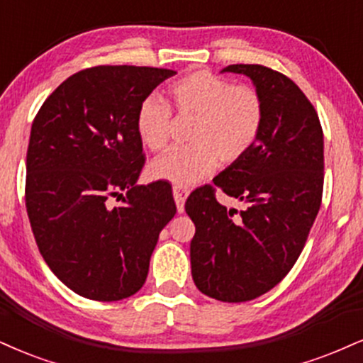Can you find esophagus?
I'll use <instances>...</instances> for the list:
<instances>
[{
    "instance_id": "obj_1",
    "label": "esophagus",
    "mask_w": 363,
    "mask_h": 363,
    "mask_svg": "<svg viewBox=\"0 0 363 363\" xmlns=\"http://www.w3.org/2000/svg\"><path fill=\"white\" fill-rule=\"evenodd\" d=\"M187 194H189V189H187V187L174 186V199H176L179 213L184 211V201L187 198Z\"/></svg>"
}]
</instances>
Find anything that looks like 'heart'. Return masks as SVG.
I'll list each match as a JSON object with an SVG mask.
<instances>
[{
    "mask_svg": "<svg viewBox=\"0 0 363 363\" xmlns=\"http://www.w3.org/2000/svg\"><path fill=\"white\" fill-rule=\"evenodd\" d=\"M179 116H193L191 145L176 147L150 165L155 179L177 186L193 184L211 174L218 165L237 164L252 150L260 137L265 104L259 91L247 84H233L209 71H194L169 86ZM140 142L148 150L160 152L169 145L172 111L159 96H148L135 115Z\"/></svg>",
    "mask_w": 363,
    "mask_h": 363,
    "instance_id": "b5f03b06",
    "label": "heart"
}]
</instances>
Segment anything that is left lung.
Returning <instances> with one entry per match:
<instances>
[{
	"label": "left lung",
	"mask_w": 363,
	"mask_h": 363,
	"mask_svg": "<svg viewBox=\"0 0 363 363\" xmlns=\"http://www.w3.org/2000/svg\"><path fill=\"white\" fill-rule=\"evenodd\" d=\"M221 72L250 77L265 120L252 150L213 179L247 208L226 209L213 186L186 201L196 226L191 272L203 294L243 303L276 287L303 252L321 206L323 130L313 104L284 74L259 64H233Z\"/></svg>",
	"instance_id": "left-lung-1"
}]
</instances>
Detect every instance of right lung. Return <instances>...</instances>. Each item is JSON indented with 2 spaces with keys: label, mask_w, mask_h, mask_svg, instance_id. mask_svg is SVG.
Returning <instances> with one entry per match:
<instances>
[{
  "label": "right lung",
  "mask_w": 363,
  "mask_h": 363,
  "mask_svg": "<svg viewBox=\"0 0 363 363\" xmlns=\"http://www.w3.org/2000/svg\"><path fill=\"white\" fill-rule=\"evenodd\" d=\"M176 71L98 65L72 74L35 116L25 201L43 260L93 301L145 284L159 233L177 208L167 182L137 186L145 164L140 103Z\"/></svg>",
  "instance_id": "add662e5"
}]
</instances>
